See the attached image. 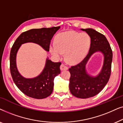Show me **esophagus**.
<instances>
[{
    "mask_svg": "<svg viewBox=\"0 0 123 123\" xmlns=\"http://www.w3.org/2000/svg\"><path fill=\"white\" fill-rule=\"evenodd\" d=\"M60 69L62 70H68V67L66 66L64 64H62L61 65H60Z\"/></svg>",
    "mask_w": 123,
    "mask_h": 123,
    "instance_id": "esophagus-1",
    "label": "esophagus"
}]
</instances>
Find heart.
I'll return each instance as SVG.
<instances>
[{"instance_id":"obj_1","label":"heart","mask_w":123,"mask_h":123,"mask_svg":"<svg viewBox=\"0 0 123 123\" xmlns=\"http://www.w3.org/2000/svg\"><path fill=\"white\" fill-rule=\"evenodd\" d=\"M91 38L87 33L74 31L65 32L59 34L55 43L50 46L54 56L60 58L65 52V59L72 64L78 63L83 59L88 51Z\"/></svg>"}]
</instances>
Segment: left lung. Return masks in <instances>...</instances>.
I'll return each mask as SVG.
<instances>
[{"label":"left lung","instance_id":"obj_1","mask_svg":"<svg viewBox=\"0 0 123 123\" xmlns=\"http://www.w3.org/2000/svg\"><path fill=\"white\" fill-rule=\"evenodd\" d=\"M81 30L90 36L91 45L88 54L84 59L69 69L70 73L69 90L75 97L87 98L100 93L108 82L111 72L112 52L104 35L92 28ZM97 51L104 54V65L100 73L96 77H92L86 73L85 65L90 56Z\"/></svg>","mask_w":123,"mask_h":123}]
</instances>
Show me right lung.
I'll return each mask as SVG.
<instances>
[{
    "mask_svg": "<svg viewBox=\"0 0 123 123\" xmlns=\"http://www.w3.org/2000/svg\"><path fill=\"white\" fill-rule=\"evenodd\" d=\"M60 26L51 28L32 29L22 33L13 45L10 53V70L13 81L21 92L28 97L43 99L49 96L53 91L54 80L60 73V62L54 63L46 59L43 71L33 78H25L20 74L16 66V55L23 43H37L47 51H49L50 44L54 35Z\"/></svg>",
    "mask_w": 123,
    "mask_h": 123,
    "instance_id": "right-lung-1",
    "label": "right lung"
}]
</instances>
